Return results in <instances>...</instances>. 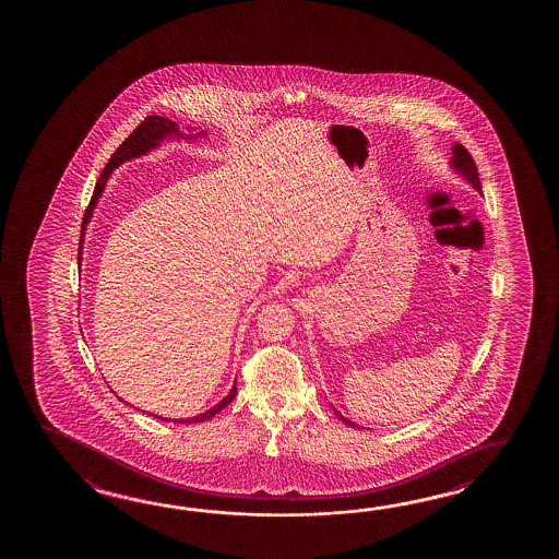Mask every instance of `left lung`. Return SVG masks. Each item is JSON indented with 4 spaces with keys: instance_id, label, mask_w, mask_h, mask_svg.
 I'll return each mask as SVG.
<instances>
[{
    "instance_id": "left-lung-1",
    "label": "left lung",
    "mask_w": 559,
    "mask_h": 559,
    "mask_svg": "<svg viewBox=\"0 0 559 559\" xmlns=\"http://www.w3.org/2000/svg\"><path fill=\"white\" fill-rule=\"evenodd\" d=\"M450 167L456 171V174L462 175L464 179H466L467 183L472 185L477 192H481V183H479V175H477L476 162L472 159L469 156V152H467L466 147L462 146V144H454L452 146V157H450ZM333 412L337 415L338 419L343 423H347L348 427H357L360 429L358 425H355L353 421H348L347 417H343L341 413L333 407Z\"/></svg>"
}]
</instances>
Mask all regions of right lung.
Masks as SVG:
<instances>
[{"mask_svg":"<svg viewBox=\"0 0 559 559\" xmlns=\"http://www.w3.org/2000/svg\"><path fill=\"white\" fill-rule=\"evenodd\" d=\"M206 132H199V134H194V136H204ZM194 136H185L183 132L179 130L177 127V122L174 120L165 119V117H147V119L142 120V124L138 127L132 134H130L122 144H120L119 150L110 156L109 164L107 167L103 169L102 177H99V181L95 185V191H93L92 201H90V206H87V211H85V216H83L82 224V238H80V253H78V261H82V249H83V236H85V228H87V224L92 221L93 211H95V204L99 201V197H102L103 189H105V185H107V179L110 177V171L112 169H117L120 164H124V162H129V159H134V157L144 156L147 152H152L154 147L159 146V142H164L165 138H189L192 140ZM238 394V388L236 384L231 385V390H229V394L222 400L221 403H216L214 407H211L209 412L201 413V415H197V417H192V419H183L181 423H202L206 421V419H212L216 413L222 412L229 402H234V397ZM157 417V415H156ZM157 419H164V417H157ZM167 421V419H164Z\"/></svg>","mask_w":559,"mask_h":559,"instance_id":"obj_1","label":"right lung"}]
</instances>
